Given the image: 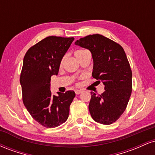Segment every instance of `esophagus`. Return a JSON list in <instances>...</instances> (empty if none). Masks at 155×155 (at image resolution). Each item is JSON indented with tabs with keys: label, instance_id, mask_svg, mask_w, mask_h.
<instances>
[{
	"label": "esophagus",
	"instance_id": "1",
	"mask_svg": "<svg viewBox=\"0 0 155 155\" xmlns=\"http://www.w3.org/2000/svg\"><path fill=\"white\" fill-rule=\"evenodd\" d=\"M75 92H76V95H79V94L81 93V92H82V91H81V90H75Z\"/></svg>",
	"mask_w": 155,
	"mask_h": 155
}]
</instances>
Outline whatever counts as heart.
<instances>
[{
  "label": "heart",
  "mask_w": 155,
  "mask_h": 155,
  "mask_svg": "<svg viewBox=\"0 0 155 155\" xmlns=\"http://www.w3.org/2000/svg\"><path fill=\"white\" fill-rule=\"evenodd\" d=\"M87 52H88V51L84 50V49H79V50H76L74 54H75V56L76 57V58H77V59L80 61V60L83 58L84 55L86 54ZM63 62V59L61 60V62H60V65H62Z\"/></svg>",
  "instance_id": "heart-1"
}]
</instances>
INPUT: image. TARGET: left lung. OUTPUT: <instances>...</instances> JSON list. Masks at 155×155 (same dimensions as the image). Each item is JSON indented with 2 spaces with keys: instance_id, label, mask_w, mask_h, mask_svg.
<instances>
[{
  "instance_id": "8db88e82",
  "label": "left lung",
  "mask_w": 155,
  "mask_h": 155,
  "mask_svg": "<svg viewBox=\"0 0 155 155\" xmlns=\"http://www.w3.org/2000/svg\"><path fill=\"white\" fill-rule=\"evenodd\" d=\"M75 44L91 51L92 77L105 85L101 95L91 92V117L99 123H114L127 108L132 92V71L123 48L100 34L87 35Z\"/></svg>"
}]
</instances>
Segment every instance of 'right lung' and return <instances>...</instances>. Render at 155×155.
Listing matches in <instances>:
<instances>
[{"label": "right lung", "instance_id": "right-lung-1", "mask_svg": "<svg viewBox=\"0 0 155 155\" xmlns=\"http://www.w3.org/2000/svg\"><path fill=\"white\" fill-rule=\"evenodd\" d=\"M74 38L49 36L28 49L24 57L20 84L22 101L34 120L47 128L56 127L68 118L76 94L69 90L52 95L50 80L58 75L62 58Z\"/></svg>", "mask_w": 155, "mask_h": 155}]
</instances>
